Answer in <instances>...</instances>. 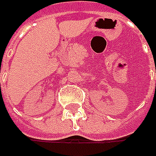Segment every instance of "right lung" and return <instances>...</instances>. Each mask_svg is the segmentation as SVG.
<instances>
[{"mask_svg":"<svg viewBox=\"0 0 156 156\" xmlns=\"http://www.w3.org/2000/svg\"><path fill=\"white\" fill-rule=\"evenodd\" d=\"M0 85H1V84H0Z\"/></svg>","mask_w":156,"mask_h":156,"instance_id":"right-lung-1","label":"right lung"}]
</instances>
